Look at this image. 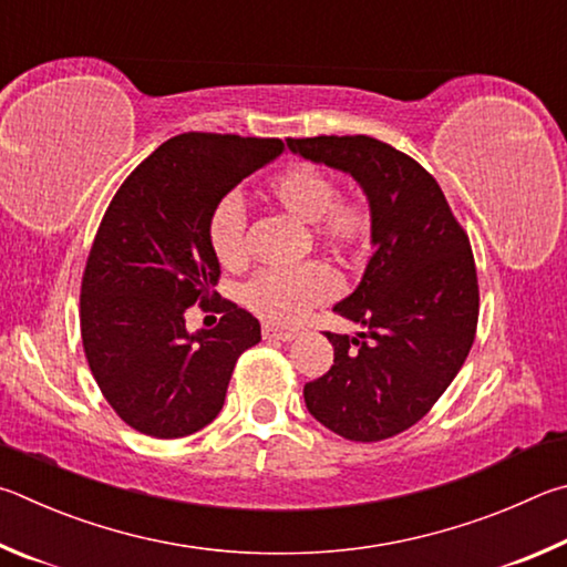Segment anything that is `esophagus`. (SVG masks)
<instances>
[{
  "label": "esophagus",
  "instance_id": "34e87169",
  "mask_svg": "<svg viewBox=\"0 0 567 567\" xmlns=\"http://www.w3.org/2000/svg\"><path fill=\"white\" fill-rule=\"evenodd\" d=\"M261 333L266 341H293L296 339L293 331H281V329H274V326H264Z\"/></svg>",
  "mask_w": 567,
  "mask_h": 567
}]
</instances>
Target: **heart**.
I'll return each instance as SVG.
<instances>
[{"label":"heart","instance_id":"b5f03b06","mask_svg":"<svg viewBox=\"0 0 567 567\" xmlns=\"http://www.w3.org/2000/svg\"><path fill=\"white\" fill-rule=\"evenodd\" d=\"M268 198L296 221L311 224L313 241L336 256H359L373 234L369 204L359 196H339L333 176L313 164H291L266 186ZM246 212L241 198L228 194L208 216V244L224 266L246 261L244 246ZM339 281L329 266L301 264L266 268L241 289V301L266 323L293 326L316 306L331 301Z\"/></svg>","mask_w":567,"mask_h":567}]
</instances>
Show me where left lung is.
I'll use <instances>...</instances> for the list:
<instances>
[{
    "mask_svg": "<svg viewBox=\"0 0 567 567\" xmlns=\"http://www.w3.org/2000/svg\"><path fill=\"white\" fill-rule=\"evenodd\" d=\"M309 162L351 174L369 198L373 256L333 311L365 331H326L333 365L303 385L306 409L349 441L391 439L419 423L458 375L478 326L468 234L425 168L373 136L289 138Z\"/></svg>",
    "mask_w": 567,
    "mask_h": 567,
    "instance_id": "8db88e82",
    "label": "left lung"
}]
</instances>
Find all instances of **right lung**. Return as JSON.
<instances>
[{
	"label": "right lung",
	"mask_w": 567,
	"mask_h": 567,
	"mask_svg": "<svg viewBox=\"0 0 567 567\" xmlns=\"http://www.w3.org/2000/svg\"><path fill=\"white\" fill-rule=\"evenodd\" d=\"M281 138L188 132L168 138L118 186L82 278V343L118 419L154 439H184L221 411L234 365L261 326L218 301L216 329L186 331V309L212 311L218 258L214 206L284 154Z\"/></svg>",
	"instance_id": "right-lung-1"
}]
</instances>
